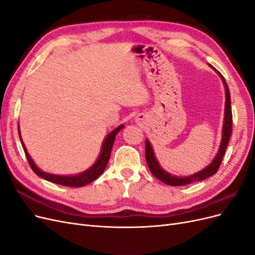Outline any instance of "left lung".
<instances>
[{"instance_id":"8db88e82","label":"left lung","mask_w":255,"mask_h":255,"mask_svg":"<svg viewBox=\"0 0 255 255\" xmlns=\"http://www.w3.org/2000/svg\"><path fill=\"white\" fill-rule=\"evenodd\" d=\"M217 72L221 76L223 83H225L227 99H226V110H225L226 111L225 112V121H223V128H222V140H221V144H220V148H219L217 155H216L215 159L212 161L211 165H208L206 168L203 169V170L199 171L190 176L183 177V176L171 175L160 168L155 156H154V152L152 150V146H151L150 142L148 140H145V160H146V164H148V166H149L150 171L154 176L156 177V179H158L161 182H164L167 185H170V186H182V185H188V184L194 183V182L203 181V180L207 179V177H210L217 172L220 165H221V161H222L223 155H225V153H226L231 135H232L233 117H232V109H231V96H230L229 87H228L226 80L222 76V74L219 71H217Z\"/></svg>"}]
</instances>
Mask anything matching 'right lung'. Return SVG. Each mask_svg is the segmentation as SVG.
I'll return each mask as SVG.
<instances>
[{
  "label": "right lung",
  "mask_w": 255,
  "mask_h": 255,
  "mask_svg": "<svg viewBox=\"0 0 255 255\" xmlns=\"http://www.w3.org/2000/svg\"><path fill=\"white\" fill-rule=\"evenodd\" d=\"M123 128H125V126H120L116 129H114L112 133H110L109 135H107V137L105 138V140H104V142L102 144V151H101V153H100V156H99L98 160L94 164V166H92L91 168H89L87 171H85V172H83L81 174H78V175H73V176L72 175L71 176L55 175V174H50V173L41 171L40 169L34 164V161L32 160V158H30V156L28 155L25 145L23 144V142H22L20 130H19V136H20V140L22 142L23 150H24V153H25V155H26L28 164H29L30 168H32V170L38 176H40V177H42V179L47 180L49 182L63 185V186L82 187V186H84V185L94 182L95 180L98 179L100 175L103 173V171L105 170V167H106L107 163H109V160H110V156H111L112 149H113V144H114V141L116 139V135H117L119 130L122 129Z\"/></svg>",
  "instance_id": "obj_1"
}]
</instances>
